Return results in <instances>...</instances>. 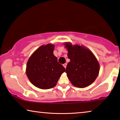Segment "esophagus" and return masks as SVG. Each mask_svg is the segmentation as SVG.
I'll list each match as a JSON object with an SVG mask.
<instances>
[{
	"instance_id": "1",
	"label": "esophagus",
	"mask_w": 120,
	"mask_h": 120,
	"mask_svg": "<svg viewBox=\"0 0 120 120\" xmlns=\"http://www.w3.org/2000/svg\"><path fill=\"white\" fill-rule=\"evenodd\" d=\"M63 66H64V67L66 68V66H67V64H66V63L64 64V65H63Z\"/></svg>"
}]
</instances>
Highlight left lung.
I'll return each instance as SVG.
<instances>
[{
  "mask_svg": "<svg viewBox=\"0 0 120 120\" xmlns=\"http://www.w3.org/2000/svg\"><path fill=\"white\" fill-rule=\"evenodd\" d=\"M68 51L70 61L67 64L66 73L72 85L84 88L91 84L97 78L99 71V64L90 49L83 45L64 43Z\"/></svg>",
  "mask_w": 120,
  "mask_h": 120,
  "instance_id": "left-lung-1",
  "label": "left lung"
}]
</instances>
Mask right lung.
Returning <instances> with one entry per match:
<instances>
[{"instance_id":"add662e5","label":"right lung","mask_w":120,"mask_h":120,"mask_svg":"<svg viewBox=\"0 0 120 120\" xmlns=\"http://www.w3.org/2000/svg\"><path fill=\"white\" fill-rule=\"evenodd\" d=\"M54 45H42L34 52L26 64V74L30 82L41 89L53 88L65 68L58 62Z\"/></svg>"}]
</instances>
